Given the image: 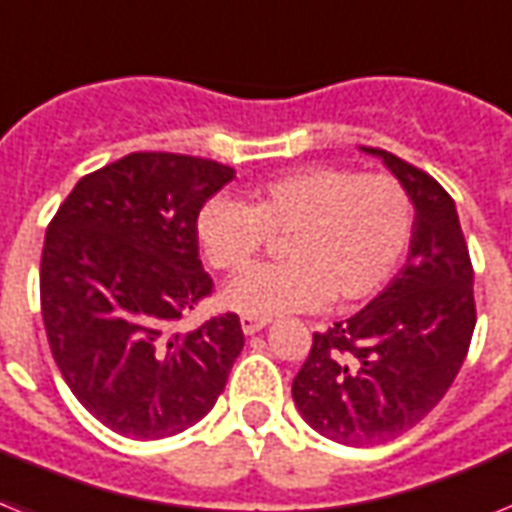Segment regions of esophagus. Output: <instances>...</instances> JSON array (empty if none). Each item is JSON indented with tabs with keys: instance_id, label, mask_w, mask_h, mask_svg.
<instances>
[{
	"instance_id": "esophagus-1",
	"label": "esophagus",
	"mask_w": 512,
	"mask_h": 512,
	"mask_svg": "<svg viewBox=\"0 0 512 512\" xmlns=\"http://www.w3.org/2000/svg\"><path fill=\"white\" fill-rule=\"evenodd\" d=\"M265 318H252V315H242V331L247 336H252V334H257V331H260V328H265Z\"/></svg>"
}]
</instances>
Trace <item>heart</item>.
Listing matches in <instances>:
<instances>
[{"mask_svg":"<svg viewBox=\"0 0 512 512\" xmlns=\"http://www.w3.org/2000/svg\"><path fill=\"white\" fill-rule=\"evenodd\" d=\"M415 210L392 176L310 165L257 186L252 205L210 199L197 220L210 265L247 268L273 234H289L286 263L255 265L223 289V305L252 318L305 313L368 299L394 276L413 236Z\"/></svg>","mask_w":512,"mask_h":512,"instance_id":"b5f03b06","label":"heart"}]
</instances>
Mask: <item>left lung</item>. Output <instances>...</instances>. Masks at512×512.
Masks as SVG:
<instances>
[{"instance_id":"obj_1","label":"left lung","mask_w":512,"mask_h":512,"mask_svg":"<svg viewBox=\"0 0 512 512\" xmlns=\"http://www.w3.org/2000/svg\"><path fill=\"white\" fill-rule=\"evenodd\" d=\"M413 199L410 255L392 284L347 321L313 334L292 384L299 415L347 447L392 442L439 405L476 326L473 265L455 202L429 173L384 149Z\"/></svg>"}]
</instances>
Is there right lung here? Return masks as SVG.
I'll list each match as a JSON object with an SVG mask.
<instances>
[{"mask_svg":"<svg viewBox=\"0 0 512 512\" xmlns=\"http://www.w3.org/2000/svg\"><path fill=\"white\" fill-rule=\"evenodd\" d=\"M234 176L205 157L134 152L83 176L49 223V350L76 400L115 434L165 439L202 421L242 352L236 313L176 331L213 292L197 218Z\"/></svg>","mask_w":512,"mask_h":512,"instance_id":"add662e5","label":"right lung"}]
</instances>
